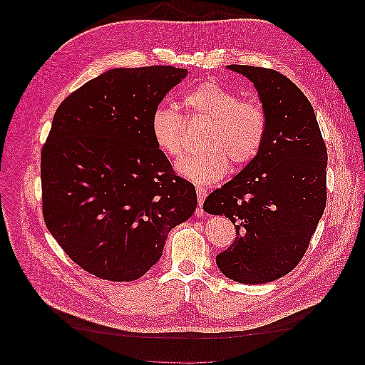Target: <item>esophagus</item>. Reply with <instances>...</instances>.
Returning a JSON list of instances; mask_svg holds the SVG:
<instances>
[{
  "mask_svg": "<svg viewBox=\"0 0 365 365\" xmlns=\"http://www.w3.org/2000/svg\"><path fill=\"white\" fill-rule=\"evenodd\" d=\"M196 193H197V203H199V211H197V214H199V215H203L202 206H203V202H205V197H206V190H205L203 187H197V188H196Z\"/></svg>",
  "mask_w": 365,
  "mask_h": 365,
  "instance_id": "esophagus-1",
  "label": "esophagus"
}]
</instances>
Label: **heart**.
Returning a JSON list of instances; mask_svg holds the SVG:
<instances>
[{"label": "heart", "mask_w": 365, "mask_h": 365, "mask_svg": "<svg viewBox=\"0 0 365 365\" xmlns=\"http://www.w3.org/2000/svg\"><path fill=\"white\" fill-rule=\"evenodd\" d=\"M185 118L192 123H206L202 138L203 151L188 155L177 166L178 172L195 184L221 180L230 160L244 166L262 150L267 133V117L262 103L239 99L217 81H203L190 89L184 98ZM150 132L158 148L170 159H180L188 148L185 120L177 108L160 103L150 118Z\"/></svg>", "instance_id": "obj_1"}]
</instances>
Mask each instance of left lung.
Instances as JSON below:
<instances>
[{"instance_id":"1","label":"left lung","mask_w":365,"mask_h":365,"mask_svg":"<svg viewBox=\"0 0 365 365\" xmlns=\"http://www.w3.org/2000/svg\"><path fill=\"white\" fill-rule=\"evenodd\" d=\"M250 78L267 117L257 158L206 197L203 210L225 215L233 244L215 258L240 284H266L289 273L303 258L327 205V147L304 93L269 68L229 65Z\"/></svg>"}]
</instances>
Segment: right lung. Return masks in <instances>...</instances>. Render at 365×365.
<instances>
[{
	"label": "right lung",
	"mask_w": 365,
	"mask_h": 365,
	"mask_svg": "<svg viewBox=\"0 0 365 365\" xmlns=\"http://www.w3.org/2000/svg\"><path fill=\"white\" fill-rule=\"evenodd\" d=\"M187 76L169 65L114 68L62 101L41 150L43 217L86 272L135 281L162 257L168 233L197 197L155 145L150 118Z\"/></svg>",
	"instance_id": "1"
}]
</instances>
